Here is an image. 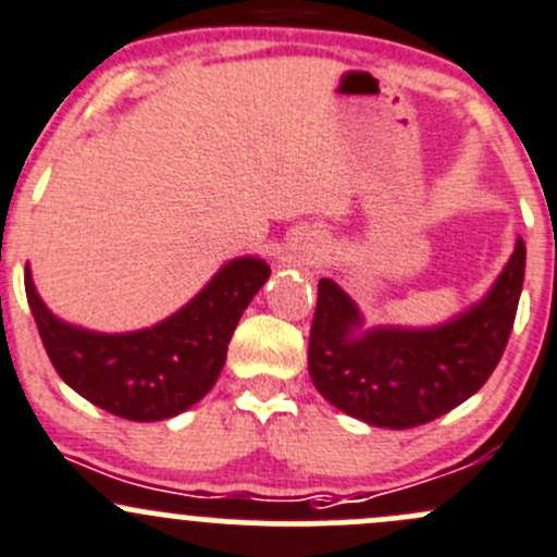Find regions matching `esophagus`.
I'll return each mask as SVG.
<instances>
[{"label":"esophagus","instance_id":"obj_1","mask_svg":"<svg viewBox=\"0 0 557 557\" xmlns=\"http://www.w3.org/2000/svg\"><path fill=\"white\" fill-rule=\"evenodd\" d=\"M280 261L285 263V267H294V269H301V272L307 274H320V261L318 256H314L312 250H307V247H296V250L290 252H283V258Z\"/></svg>","mask_w":557,"mask_h":557}]
</instances>
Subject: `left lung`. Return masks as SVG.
I'll return each mask as SVG.
<instances>
[{
  "instance_id": "obj_1",
  "label": "left lung",
  "mask_w": 557,
  "mask_h": 557,
  "mask_svg": "<svg viewBox=\"0 0 557 557\" xmlns=\"http://www.w3.org/2000/svg\"><path fill=\"white\" fill-rule=\"evenodd\" d=\"M525 277V245L480 305L436 329H372L356 301L323 277L310 329V377L342 412L380 429L431 423L474 396L498 367L512 334Z\"/></svg>"
}]
</instances>
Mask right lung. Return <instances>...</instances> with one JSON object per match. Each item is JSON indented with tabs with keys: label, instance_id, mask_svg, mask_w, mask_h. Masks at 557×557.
I'll return each instance as SVG.
<instances>
[{
	"label": "right lung",
	"instance_id": "add662e5",
	"mask_svg": "<svg viewBox=\"0 0 557 557\" xmlns=\"http://www.w3.org/2000/svg\"><path fill=\"white\" fill-rule=\"evenodd\" d=\"M269 274L261 258H234L183 310L132 334H97L64 323L42 305L29 269L24 285L59 377L110 414L153 423L185 412L210 393L234 329Z\"/></svg>",
	"mask_w": 557,
	"mask_h": 557
}]
</instances>
